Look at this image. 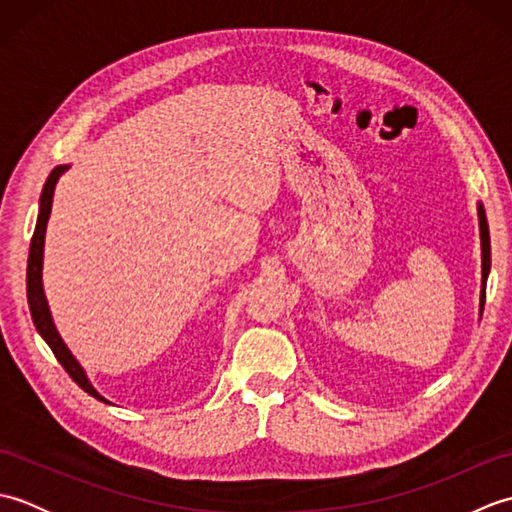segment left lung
Here are the masks:
<instances>
[{"instance_id":"8db88e82","label":"left lung","mask_w":512,"mask_h":512,"mask_svg":"<svg viewBox=\"0 0 512 512\" xmlns=\"http://www.w3.org/2000/svg\"><path fill=\"white\" fill-rule=\"evenodd\" d=\"M477 211H480V231H482V310H484L486 279H488V270H491V235H488L486 213L482 209V204L477 206Z\"/></svg>"}]
</instances>
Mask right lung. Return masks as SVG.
Segmentation results:
<instances>
[{
	"label": "right lung",
	"mask_w": 512,
	"mask_h": 512,
	"mask_svg": "<svg viewBox=\"0 0 512 512\" xmlns=\"http://www.w3.org/2000/svg\"><path fill=\"white\" fill-rule=\"evenodd\" d=\"M68 165L54 167L52 173L48 176L46 184H43L41 191V200H39V217H37V226H35V235H32L30 242V255H28V270H26V290H28V306H30V314L32 321H35L39 334L43 336V341L50 345L52 354L57 356V361L63 365L65 372L70 374V378L79 385L83 391H88L90 396H94L96 400L107 402L99 391L92 387V383L85 376L83 367L79 365V361L72 356V352L65 347L63 339L59 336L57 328H54L52 317H50V308L46 295H43V284H41V268H43V239H46V224L50 217V209H52V195H54V187H57V180L63 176Z\"/></svg>",
	"instance_id": "right-lung-1"
}]
</instances>
